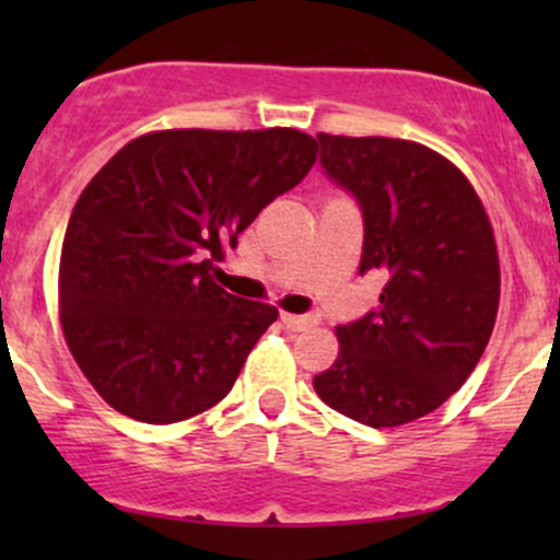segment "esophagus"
Listing matches in <instances>:
<instances>
[{
	"mask_svg": "<svg viewBox=\"0 0 560 560\" xmlns=\"http://www.w3.org/2000/svg\"><path fill=\"white\" fill-rule=\"evenodd\" d=\"M281 322H284L287 330L301 332V330H308V327L316 325V316H312V314H281Z\"/></svg>",
	"mask_w": 560,
	"mask_h": 560,
	"instance_id": "esophagus-1",
	"label": "esophagus"
}]
</instances>
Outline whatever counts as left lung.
<instances>
[{"mask_svg": "<svg viewBox=\"0 0 560 560\" xmlns=\"http://www.w3.org/2000/svg\"><path fill=\"white\" fill-rule=\"evenodd\" d=\"M322 167L363 208L360 273L382 270L380 308L338 325V358L314 376L330 409L371 428L431 415L471 376L501 298L482 200L447 156L415 140L316 135Z\"/></svg>", "mask_w": 560, "mask_h": 560, "instance_id": "1", "label": "left lung"}]
</instances>
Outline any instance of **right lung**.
Returning <instances> with one entry per match:
<instances>
[{
  "label": "right lung",
  "instance_id": "obj_1",
  "mask_svg": "<svg viewBox=\"0 0 560 560\" xmlns=\"http://www.w3.org/2000/svg\"><path fill=\"white\" fill-rule=\"evenodd\" d=\"M316 149L292 127L160 129L89 180L61 244L59 319L105 404L171 425L233 389L279 312L224 292L213 259L306 178Z\"/></svg>",
  "mask_w": 560,
  "mask_h": 560
}]
</instances>
